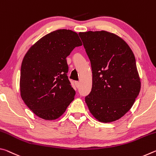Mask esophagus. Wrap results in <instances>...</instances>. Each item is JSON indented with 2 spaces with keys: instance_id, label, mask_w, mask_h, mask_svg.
<instances>
[{
  "instance_id": "34e87169",
  "label": "esophagus",
  "mask_w": 156,
  "mask_h": 156,
  "mask_svg": "<svg viewBox=\"0 0 156 156\" xmlns=\"http://www.w3.org/2000/svg\"><path fill=\"white\" fill-rule=\"evenodd\" d=\"M75 84H76V87L78 88V87H79V84H80V83H79L78 81H76V82H75Z\"/></svg>"
}]
</instances>
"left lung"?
<instances>
[{
    "mask_svg": "<svg viewBox=\"0 0 156 156\" xmlns=\"http://www.w3.org/2000/svg\"><path fill=\"white\" fill-rule=\"evenodd\" d=\"M91 62L92 88L85 102L100 122L115 121L127 113L140 91L136 58L126 42L106 31L78 34Z\"/></svg>",
    "mask_w": 156,
    "mask_h": 156,
    "instance_id": "1",
    "label": "left lung"
}]
</instances>
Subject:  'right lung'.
<instances>
[{"mask_svg": "<svg viewBox=\"0 0 156 156\" xmlns=\"http://www.w3.org/2000/svg\"><path fill=\"white\" fill-rule=\"evenodd\" d=\"M82 44L76 32L58 30L43 36L26 53L20 69V96L39 118L57 119L74 99L66 58Z\"/></svg>", "mask_w": 156, "mask_h": 156, "instance_id": "add662e5", "label": "right lung"}]
</instances>
